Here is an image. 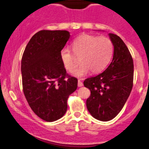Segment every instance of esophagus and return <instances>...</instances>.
Wrapping results in <instances>:
<instances>
[{
    "label": "esophagus",
    "mask_w": 149,
    "mask_h": 149,
    "mask_svg": "<svg viewBox=\"0 0 149 149\" xmlns=\"http://www.w3.org/2000/svg\"><path fill=\"white\" fill-rule=\"evenodd\" d=\"M83 85V83L80 81V80H78V87H82Z\"/></svg>",
    "instance_id": "obj_1"
}]
</instances>
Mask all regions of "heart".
<instances>
[{"instance_id": "heart-1", "label": "heart", "mask_w": 149, "mask_h": 149, "mask_svg": "<svg viewBox=\"0 0 149 149\" xmlns=\"http://www.w3.org/2000/svg\"><path fill=\"white\" fill-rule=\"evenodd\" d=\"M71 47L74 55L64 48L61 51L60 57L64 68L71 73L76 70L79 64L75 57L80 58L81 65L75 72L77 76H84L89 71L92 73L101 72L110 63L113 55L112 41L103 36L83 34L73 41Z\"/></svg>"}]
</instances>
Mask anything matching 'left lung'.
Here are the masks:
<instances>
[{"instance_id": "obj_1", "label": "left lung", "mask_w": 149, "mask_h": 149, "mask_svg": "<svg viewBox=\"0 0 149 149\" xmlns=\"http://www.w3.org/2000/svg\"><path fill=\"white\" fill-rule=\"evenodd\" d=\"M114 46L110 65L103 72L87 78L84 86L91 92L86 105L95 119L107 121L122 110L133 85L134 64L132 55L119 36L109 33Z\"/></svg>"}]
</instances>
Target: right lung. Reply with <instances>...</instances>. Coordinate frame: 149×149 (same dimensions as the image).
<instances>
[{
  "mask_svg": "<svg viewBox=\"0 0 149 149\" xmlns=\"http://www.w3.org/2000/svg\"><path fill=\"white\" fill-rule=\"evenodd\" d=\"M69 37L67 30H40L30 39L21 59L25 97L36 115L48 122L64 115L68 98L78 87V79L68 74L60 57Z\"/></svg>",
  "mask_w": 149,
  "mask_h": 149,
  "instance_id": "right-lung-1",
  "label": "right lung"
}]
</instances>
